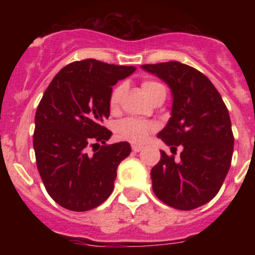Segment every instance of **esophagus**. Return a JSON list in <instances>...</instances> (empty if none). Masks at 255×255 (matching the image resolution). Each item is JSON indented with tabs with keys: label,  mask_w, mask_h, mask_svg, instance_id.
<instances>
[{
	"label": "esophagus",
	"mask_w": 255,
	"mask_h": 255,
	"mask_svg": "<svg viewBox=\"0 0 255 255\" xmlns=\"http://www.w3.org/2000/svg\"><path fill=\"white\" fill-rule=\"evenodd\" d=\"M132 150H134L135 153H138V152H140L141 149H143V147H141V145H136V144H134V145H132Z\"/></svg>",
	"instance_id": "1"
}]
</instances>
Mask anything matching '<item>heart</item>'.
<instances>
[{"mask_svg":"<svg viewBox=\"0 0 255 255\" xmlns=\"http://www.w3.org/2000/svg\"><path fill=\"white\" fill-rule=\"evenodd\" d=\"M143 89L144 92L147 93V96L152 100L155 94L158 93L159 91H166L163 85L158 82H154V80H147V82L143 83ZM124 87L123 85H119L112 91L111 96H110V107L112 110L119 106L121 100V96H123ZM155 125L153 123H148V121L139 120V119H124L120 123L117 124V134L120 135L121 138L126 139V140H130L132 143H143L148 139L149 134L152 131H154Z\"/></svg>","mask_w":255,"mask_h":255,"instance_id":"1","label":"heart"}]
</instances>
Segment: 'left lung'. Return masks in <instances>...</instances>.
<instances>
[{
	"label": "left lung",
	"instance_id": "left-lung-1",
	"mask_svg": "<svg viewBox=\"0 0 255 255\" xmlns=\"http://www.w3.org/2000/svg\"><path fill=\"white\" fill-rule=\"evenodd\" d=\"M140 67L163 80L172 93L171 117L158 138L171 150L182 147L179 161L161 150L150 171L153 191L173 208H198L216 197L230 170L234 135L226 105L194 67L177 61Z\"/></svg>",
	"mask_w": 255,
	"mask_h": 255
}]
</instances>
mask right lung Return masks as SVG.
Instances as JSON below:
<instances>
[{
    "label": "right lung",
    "instance_id": "obj_1",
    "mask_svg": "<svg viewBox=\"0 0 255 255\" xmlns=\"http://www.w3.org/2000/svg\"><path fill=\"white\" fill-rule=\"evenodd\" d=\"M135 70L93 58L76 61L61 69L44 92L33 145L46 190L61 207L89 211L111 195L117 167L131 147L128 141L106 145L112 132L103 121L110 116L112 87ZM98 141L105 145L100 147Z\"/></svg>",
    "mask_w": 255,
    "mask_h": 255
}]
</instances>
